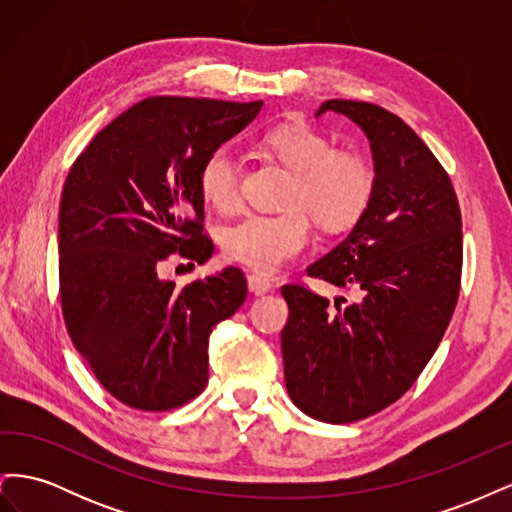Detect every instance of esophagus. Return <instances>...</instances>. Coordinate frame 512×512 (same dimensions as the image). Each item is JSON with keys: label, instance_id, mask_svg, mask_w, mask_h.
<instances>
[{"label": "esophagus", "instance_id": "esophagus-1", "mask_svg": "<svg viewBox=\"0 0 512 512\" xmlns=\"http://www.w3.org/2000/svg\"><path fill=\"white\" fill-rule=\"evenodd\" d=\"M247 288H250V292L256 294V297H262V294H267L273 288V284H271V280H267L265 275L252 273V275H247Z\"/></svg>", "mask_w": 512, "mask_h": 512}]
</instances>
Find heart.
<instances>
[{
    "label": "heart",
    "mask_w": 512,
    "mask_h": 512,
    "mask_svg": "<svg viewBox=\"0 0 512 512\" xmlns=\"http://www.w3.org/2000/svg\"><path fill=\"white\" fill-rule=\"evenodd\" d=\"M294 181L286 194L282 213H247L222 232V247L230 260L260 273L280 271L312 241V220L327 230H344L365 213L374 173L354 153L335 151L327 136L305 123L275 128L267 136ZM200 192L209 205L230 211L241 203L243 166L228 147L213 149L200 166Z\"/></svg>",
    "instance_id": "heart-1"
}]
</instances>
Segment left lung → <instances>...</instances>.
I'll return each instance as SVG.
<instances>
[{
	"label": "left lung",
	"instance_id": "left-lung-1",
	"mask_svg": "<svg viewBox=\"0 0 512 512\" xmlns=\"http://www.w3.org/2000/svg\"><path fill=\"white\" fill-rule=\"evenodd\" d=\"M346 115L369 138L374 192L333 250L307 275L352 286L354 303L299 284L282 288L286 389L324 423H354L404 395L436 352L461 286V211L446 170L397 115L356 100H327L316 117Z\"/></svg>",
	"mask_w": 512,
	"mask_h": 512
}]
</instances>
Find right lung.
Here are the masks:
<instances>
[{
	"instance_id": "obj_1",
	"label": "right lung",
	"mask_w": 512,
	"mask_h": 512,
	"mask_svg": "<svg viewBox=\"0 0 512 512\" xmlns=\"http://www.w3.org/2000/svg\"><path fill=\"white\" fill-rule=\"evenodd\" d=\"M260 108L145 98L70 168L59 203L61 312L74 348L121 404L164 412L207 386L209 335L245 301V277L226 267L177 288L160 267L173 254L211 258L200 166Z\"/></svg>"
}]
</instances>
